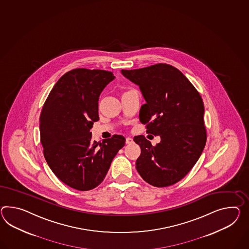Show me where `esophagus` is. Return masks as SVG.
Wrapping results in <instances>:
<instances>
[{
	"label": "esophagus",
	"instance_id": "1",
	"mask_svg": "<svg viewBox=\"0 0 249 249\" xmlns=\"http://www.w3.org/2000/svg\"><path fill=\"white\" fill-rule=\"evenodd\" d=\"M133 143V140L131 139V138H129V137H127V138H126V144H132Z\"/></svg>",
	"mask_w": 249,
	"mask_h": 249
}]
</instances>
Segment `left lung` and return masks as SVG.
<instances>
[{"instance_id": "obj_1", "label": "left lung", "mask_w": 249, "mask_h": 249, "mask_svg": "<svg viewBox=\"0 0 249 249\" xmlns=\"http://www.w3.org/2000/svg\"><path fill=\"white\" fill-rule=\"evenodd\" d=\"M122 73L140 86L146 101L140 121L146 124V133L161 138L156 146L143 135L134 138L141 148L136 168L153 186L175 184L194 167L206 144L200 93L181 71L167 64L122 70Z\"/></svg>"}]
</instances>
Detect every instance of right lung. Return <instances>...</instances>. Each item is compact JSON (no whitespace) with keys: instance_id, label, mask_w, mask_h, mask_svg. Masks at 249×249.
Returning a JSON list of instances; mask_svg holds the SVG:
<instances>
[{"instance_id":"1","label":"right lung","mask_w":249,"mask_h":249,"mask_svg":"<svg viewBox=\"0 0 249 249\" xmlns=\"http://www.w3.org/2000/svg\"><path fill=\"white\" fill-rule=\"evenodd\" d=\"M114 78L105 70L73 69L56 82L43 105L39 130L44 157L56 177L71 188L97 187L125 145L122 135L100 143L91 140L90 132L99 121L100 94Z\"/></svg>"}]
</instances>
